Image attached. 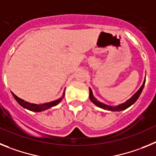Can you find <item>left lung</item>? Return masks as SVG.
<instances>
[{
  "instance_id": "8db88e82",
  "label": "left lung",
  "mask_w": 156,
  "mask_h": 156,
  "mask_svg": "<svg viewBox=\"0 0 156 156\" xmlns=\"http://www.w3.org/2000/svg\"><path fill=\"white\" fill-rule=\"evenodd\" d=\"M144 84H145V79L144 81L143 85L141 86V87L138 89V91L136 92L130 99H129L128 101H126L125 103H123V104H119L118 106H109V105H107V104H103V103L98 101L97 99L93 97V92H92V89H90V88H89V99H90V101H91L95 105H97L99 108H103L104 110L112 111V112H120V111L125 110V109L128 108L129 107H130L132 104H133L136 102V100H137V99L139 98V97H140V93H141L142 90H143L144 87Z\"/></svg>"
}]
</instances>
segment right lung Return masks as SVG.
<instances>
[{"instance_id": "obj_1", "label": "right lung", "mask_w": 156, "mask_h": 156, "mask_svg": "<svg viewBox=\"0 0 156 156\" xmlns=\"http://www.w3.org/2000/svg\"><path fill=\"white\" fill-rule=\"evenodd\" d=\"M12 96L14 97V98L16 99V101L18 102V104H20V105H21L23 108H26V109H27V110L32 111V112H42V111L47 110V109H48V108L55 106V105H57V104H59L62 100H63V97H64V93H63L61 98L58 99V100H56V101H52V102H49V103H46V104H30V103L27 102V101L22 100V99H20V97L16 96L13 93H12Z\"/></svg>"}]
</instances>
